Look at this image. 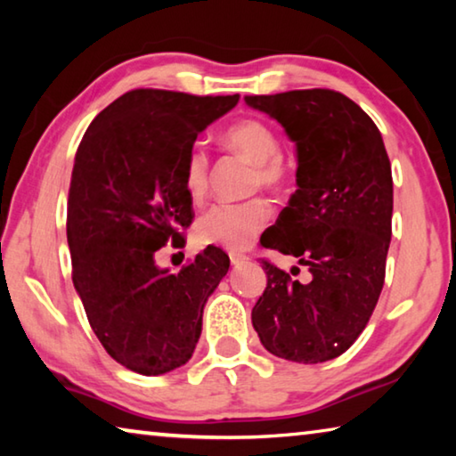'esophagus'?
Wrapping results in <instances>:
<instances>
[{
	"label": "esophagus",
	"instance_id": "obj_1",
	"mask_svg": "<svg viewBox=\"0 0 456 456\" xmlns=\"http://www.w3.org/2000/svg\"><path fill=\"white\" fill-rule=\"evenodd\" d=\"M229 259H231V264L233 265H241V264H245V261H249V256H243V253H229Z\"/></svg>",
	"mask_w": 456,
	"mask_h": 456
}]
</instances>
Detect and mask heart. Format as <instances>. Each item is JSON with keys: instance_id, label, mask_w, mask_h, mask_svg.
Listing matches in <instances>:
<instances>
[{"instance_id": "obj_1", "label": "heart", "mask_w": 456, "mask_h": 456, "mask_svg": "<svg viewBox=\"0 0 456 456\" xmlns=\"http://www.w3.org/2000/svg\"><path fill=\"white\" fill-rule=\"evenodd\" d=\"M225 142L251 160L253 189L281 187L288 168L281 154V141L275 130L265 122L249 118L231 126L225 133ZM209 176V157L200 144H195L184 157L183 187L192 203H199L207 192ZM272 211L265 200L251 199L245 203H219L207 209L195 223V239L200 245H217L225 249H247L261 231L265 229Z\"/></svg>"}]
</instances>
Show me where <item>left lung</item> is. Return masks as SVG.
Listing matches in <instances>:
<instances>
[{
  "label": "left lung",
  "instance_id": "1",
  "mask_svg": "<svg viewBox=\"0 0 456 456\" xmlns=\"http://www.w3.org/2000/svg\"><path fill=\"white\" fill-rule=\"evenodd\" d=\"M296 142L297 189L261 245L299 259L310 281L261 261L251 312L273 356L318 364L356 342L380 297L392 235V168L372 118L336 90L245 96ZM291 273H299L293 267Z\"/></svg>",
  "mask_w": 456,
  "mask_h": 456
}]
</instances>
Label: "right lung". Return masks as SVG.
Listing matches in <instances>:
<instances>
[{
    "label": "right lung",
    "instance_id": "right-lung-1",
    "mask_svg": "<svg viewBox=\"0 0 456 456\" xmlns=\"http://www.w3.org/2000/svg\"><path fill=\"white\" fill-rule=\"evenodd\" d=\"M237 102L239 94L130 90L92 120L76 152L66 219L72 281L100 344L136 374L187 364L207 299L227 275L219 247L179 273L160 269L154 253L184 243L192 221L184 157Z\"/></svg>",
    "mask_w": 456,
    "mask_h": 456
}]
</instances>
